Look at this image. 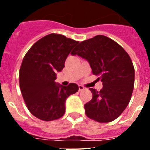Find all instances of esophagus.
Wrapping results in <instances>:
<instances>
[{
    "label": "esophagus",
    "instance_id": "esophagus-1",
    "mask_svg": "<svg viewBox=\"0 0 150 150\" xmlns=\"http://www.w3.org/2000/svg\"><path fill=\"white\" fill-rule=\"evenodd\" d=\"M84 86H81V85H79V91H82V90L84 89Z\"/></svg>",
    "mask_w": 150,
    "mask_h": 150
}]
</instances>
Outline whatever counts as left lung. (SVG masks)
<instances>
[{"label": "left lung", "mask_w": 150, "mask_h": 150, "mask_svg": "<svg viewBox=\"0 0 150 150\" xmlns=\"http://www.w3.org/2000/svg\"><path fill=\"white\" fill-rule=\"evenodd\" d=\"M72 55L86 59L103 83L99 91L89 88L92 98L84 106L86 116L98 122L115 120L128 106L134 89V68L128 54L110 38L97 35L81 42Z\"/></svg>", "instance_id": "8db88e82"}]
</instances>
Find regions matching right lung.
I'll use <instances>...</instances> for the list:
<instances>
[{"mask_svg":"<svg viewBox=\"0 0 150 150\" xmlns=\"http://www.w3.org/2000/svg\"><path fill=\"white\" fill-rule=\"evenodd\" d=\"M78 41L58 34H50L37 41L24 57L19 70V86L28 110L43 121L58 120L65 112L66 99L76 93L75 83L57 84L69 54ZM73 52V51H72Z\"/></svg>","mask_w":150,"mask_h":150,"instance_id":"right-lung-1","label":"right lung"}]
</instances>
